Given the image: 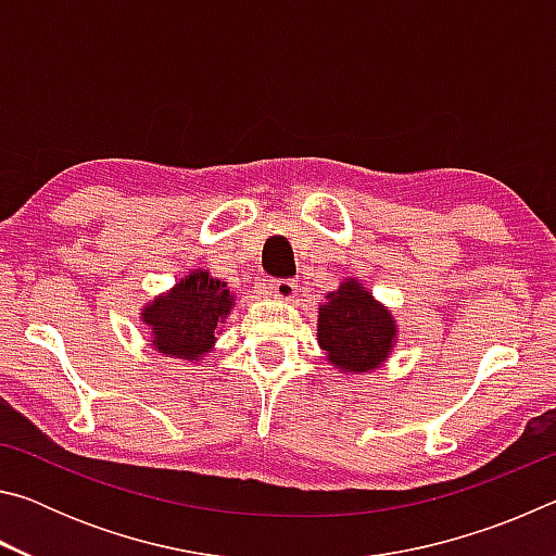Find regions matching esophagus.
Returning a JSON list of instances; mask_svg holds the SVG:
<instances>
[{"mask_svg": "<svg viewBox=\"0 0 556 556\" xmlns=\"http://www.w3.org/2000/svg\"><path fill=\"white\" fill-rule=\"evenodd\" d=\"M271 294H275L277 299L281 301H291L294 299V291H296V285L291 279H271Z\"/></svg>", "mask_w": 556, "mask_h": 556, "instance_id": "obj_1", "label": "esophagus"}]
</instances>
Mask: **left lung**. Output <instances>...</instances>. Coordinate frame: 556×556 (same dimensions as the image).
Returning <instances> with one entry per match:
<instances>
[{
  "instance_id": "left-lung-1",
  "label": "left lung",
  "mask_w": 556,
  "mask_h": 556,
  "mask_svg": "<svg viewBox=\"0 0 556 556\" xmlns=\"http://www.w3.org/2000/svg\"><path fill=\"white\" fill-rule=\"evenodd\" d=\"M397 324L357 279H345L318 308V345L343 372H370L388 361Z\"/></svg>"
}]
</instances>
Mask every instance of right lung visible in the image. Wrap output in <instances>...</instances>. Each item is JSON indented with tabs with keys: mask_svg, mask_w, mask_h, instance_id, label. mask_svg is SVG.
<instances>
[{
	"mask_svg": "<svg viewBox=\"0 0 556 556\" xmlns=\"http://www.w3.org/2000/svg\"><path fill=\"white\" fill-rule=\"evenodd\" d=\"M235 296L211 271L193 269L178 285L142 308V321L152 328V345L166 357L201 361L215 343L218 326L228 318Z\"/></svg>",
	"mask_w": 556,
	"mask_h": 556,
	"instance_id": "right-lung-1",
	"label": "right lung"
}]
</instances>
